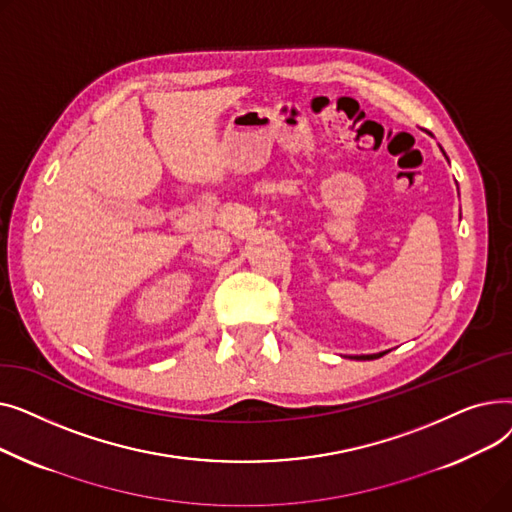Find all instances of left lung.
Wrapping results in <instances>:
<instances>
[{"label":"left lung","instance_id":"8db88e82","mask_svg":"<svg viewBox=\"0 0 512 512\" xmlns=\"http://www.w3.org/2000/svg\"><path fill=\"white\" fill-rule=\"evenodd\" d=\"M388 353V351H386ZM386 353H378V355H361V357H355L357 361H369V359H378V357H384Z\"/></svg>","mask_w":512,"mask_h":512}]
</instances>
